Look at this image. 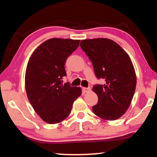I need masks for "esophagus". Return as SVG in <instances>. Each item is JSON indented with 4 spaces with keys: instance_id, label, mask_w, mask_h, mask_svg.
<instances>
[{
    "instance_id": "obj_1",
    "label": "esophagus",
    "mask_w": 157,
    "mask_h": 157,
    "mask_svg": "<svg viewBox=\"0 0 157 157\" xmlns=\"http://www.w3.org/2000/svg\"><path fill=\"white\" fill-rule=\"evenodd\" d=\"M82 90H83V91L84 93H88L91 91V88H90V87H88V88H87V87H83Z\"/></svg>"
}]
</instances>
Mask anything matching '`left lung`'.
Returning <instances> with one entry per match:
<instances>
[{"mask_svg": "<svg viewBox=\"0 0 157 157\" xmlns=\"http://www.w3.org/2000/svg\"><path fill=\"white\" fill-rule=\"evenodd\" d=\"M81 48L91 61L98 79H104L105 84H96L93 91L98 102L92 107L100 118L115 121L129 108L136 85V76L127 53L111 39H84Z\"/></svg>", "mask_w": 157, "mask_h": 157, "instance_id": "8db88e82", "label": "left lung"}]
</instances>
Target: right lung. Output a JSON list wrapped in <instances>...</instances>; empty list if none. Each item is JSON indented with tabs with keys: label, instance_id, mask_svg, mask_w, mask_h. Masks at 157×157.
I'll return each mask as SVG.
<instances>
[{
	"label": "right lung",
	"instance_id": "1",
	"mask_svg": "<svg viewBox=\"0 0 157 157\" xmlns=\"http://www.w3.org/2000/svg\"><path fill=\"white\" fill-rule=\"evenodd\" d=\"M80 40L52 38L32 54L25 71L26 94L31 105L44 121L56 124L69 116L73 104L80 96V87L62 83L65 63L78 48Z\"/></svg>",
	"mask_w": 157,
	"mask_h": 157
}]
</instances>
